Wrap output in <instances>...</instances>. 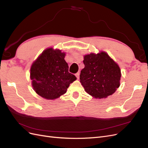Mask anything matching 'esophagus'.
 I'll list each match as a JSON object with an SVG mask.
<instances>
[{
	"label": "esophagus",
	"mask_w": 148,
	"mask_h": 148,
	"mask_svg": "<svg viewBox=\"0 0 148 148\" xmlns=\"http://www.w3.org/2000/svg\"><path fill=\"white\" fill-rule=\"evenodd\" d=\"M75 75H76V77H77V79H79V72L75 74Z\"/></svg>",
	"instance_id": "esophagus-1"
}]
</instances>
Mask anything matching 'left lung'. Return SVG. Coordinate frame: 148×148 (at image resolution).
I'll list each match as a JSON object with an SVG mask.
<instances>
[{"label": "left lung", "instance_id": "left-lung-1", "mask_svg": "<svg viewBox=\"0 0 148 148\" xmlns=\"http://www.w3.org/2000/svg\"><path fill=\"white\" fill-rule=\"evenodd\" d=\"M83 64L80 82L89 95L99 99L106 98L119 87L120 69L106 52L86 55Z\"/></svg>", "mask_w": 148, "mask_h": 148}]
</instances>
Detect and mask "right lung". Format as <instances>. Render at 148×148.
<instances>
[{
  "label": "right lung",
  "mask_w": 148,
  "mask_h": 148,
  "mask_svg": "<svg viewBox=\"0 0 148 148\" xmlns=\"http://www.w3.org/2000/svg\"><path fill=\"white\" fill-rule=\"evenodd\" d=\"M65 53L49 48L44 51L31 67L32 86L38 95L54 99L64 95L77 77L69 72Z\"/></svg>",
  "instance_id": "1"
}]
</instances>
